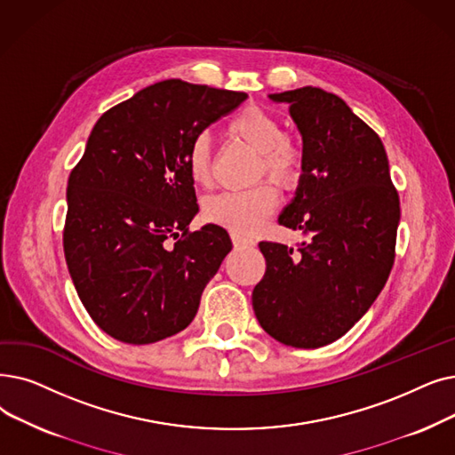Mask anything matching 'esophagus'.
I'll use <instances>...</instances> for the list:
<instances>
[{
    "label": "esophagus",
    "mask_w": 455,
    "mask_h": 455,
    "mask_svg": "<svg viewBox=\"0 0 455 455\" xmlns=\"http://www.w3.org/2000/svg\"><path fill=\"white\" fill-rule=\"evenodd\" d=\"M232 243H234L235 249H245V247H252L254 245L252 240L242 238V235H232Z\"/></svg>",
    "instance_id": "esophagus-1"
}]
</instances>
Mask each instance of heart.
<instances>
[{
    "instance_id": "obj_1",
    "label": "heart",
    "mask_w": 455,
    "mask_h": 455,
    "mask_svg": "<svg viewBox=\"0 0 455 455\" xmlns=\"http://www.w3.org/2000/svg\"><path fill=\"white\" fill-rule=\"evenodd\" d=\"M228 133L259 152L256 179L269 176L283 188H293L303 174L305 154L295 137L283 133L279 118L264 108L249 106L228 123ZM189 179L196 186L212 182V148L206 135L195 137L186 156ZM276 206V189L271 182H260L243 191H225L208 196L203 203V217L234 235H249L259 228Z\"/></svg>"
}]
</instances>
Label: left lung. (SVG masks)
I'll return each instance as SVG.
<instances>
[{
  "label": "left lung",
  "mask_w": 455,
  "mask_h": 455,
  "mask_svg": "<svg viewBox=\"0 0 455 455\" xmlns=\"http://www.w3.org/2000/svg\"><path fill=\"white\" fill-rule=\"evenodd\" d=\"M303 137V174L279 223L308 240L298 251L260 242L264 279L252 290L262 329L286 346H327L383 290L396 249L400 196L385 147L340 96L318 87L269 94Z\"/></svg>",
  "instance_id": "left-lung-1"
}]
</instances>
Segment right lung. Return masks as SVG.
Listing matches in <instances>:
<instances>
[{
	"label": "right lung",
	"instance_id": "add662e5",
	"mask_svg": "<svg viewBox=\"0 0 455 455\" xmlns=\"http://www.w3.org/2000/svg\"><path fill=\"white\" fill-rule=\"evenodd\" d=\"M245 92L157 82L94 124L67 188L65 259L92 322L115 340L152 344L186 329L232 243L199 212L186 156Z\"/></svg>",
	"mask_w": 455,
	"mask_h": 455
}]
</instances>
